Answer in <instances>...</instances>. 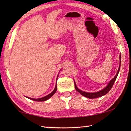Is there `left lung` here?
I'll use <instances>...</instances> for the list:
<instances>
[{
    "label": "left lung",
    "mask_w": 131,
    "mask_h": 131,
    "mask_svg": "<svg viewBox=\"0 0 131 131\" xmlns=\"http://www.w3.org/2000/svg\"><path fill=\"white\" fill-rule=\"evenodd\" d=\"M119 62H120V64H119V67L118 69V70L117 73L115 75V77L113 78L110 80L109 82V83H108L107 85L106 86V87H105L104 89H102V90L100 91L99 92H93V93H91V92H86L84 91H83L82 90H79V89L77 87V84L74 81V85H75V90L78 92L79 93H80L83 95V96H84L85 97H87V98L88 99H96V98H98V97H101L102 96H104L106 94H107L108 92L110 91V90L112 89L113 85L114 84V83L115 81L116 80V78L118 77V75L119 73V70H120V68H121V54H120L119 55Z\"/></svg>",
    "instance_id": "left-lung-1"
}]
</instances>
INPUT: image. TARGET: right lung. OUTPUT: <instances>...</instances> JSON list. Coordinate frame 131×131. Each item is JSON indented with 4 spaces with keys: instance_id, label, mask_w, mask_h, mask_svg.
<instances>
[{
    "instance_id": "add662e5",
    "label": "right lung",
    "mask_w": 131,
    "mask_h": 131,
    "mask_svg": "<svg viewBox=\"0 0 131 131\" xmlns=\"http://www.w3.org/2000/svg\"><path fill=\"white\" fill-rule=\"evenodd\" d=\"M57 77H58V75H57ZM57 85L56 84V86H55V88L54 89V90L51 93H49V94H48V95L46 96H44L43 97H41V98H39V99H32V98H30V97H27V96H25L26 98H28L29 99H30L31 100H33V101H46V100H48L49 99L51 98V97L53 95V94L56 93V92L57 91Z\"/></svg>"
}]
</instances>
